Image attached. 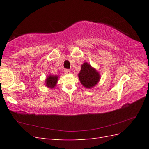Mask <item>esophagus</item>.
I'll list each match as a JSON object with an SVG mask.
<instances>
[{
    "label": "esophagus",
    "instance_id": "1",
    "mask_svg": "<svg viewBox=\"0 0 149 149\" xmlns=\"http://www.w3.org/2000/svg\"><path fill=\"white\" fill-rule=\"evenodd\" d=\"M64 72L66 74H70V70L68 69H65V70H64Z\"/></svg>",
    "mask_w": 149,
    "mask_h": 149
}]
</instances>
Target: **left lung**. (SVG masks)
Here are the masks:
<instances>
[{
    "instance_id": "8db88e82",
    "label": "left lung",
    "mask_w": 149,
    "mask_h": 149,
    "mask_svg": "<svg viewBox=\"0 0 149 149\" xmlns=\"http://www.w3.org/2000/svg\"><path fill=\"white\" fill-rule=\"evenodd\" d=\"M78 76L81 83L86 88H91L95 86L100 79L99 72L86 62L81 65Z\"/></svg>"
}]
</instances>
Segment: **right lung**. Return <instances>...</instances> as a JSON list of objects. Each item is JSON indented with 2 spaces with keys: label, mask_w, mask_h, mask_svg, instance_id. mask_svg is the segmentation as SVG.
I'll list each match as a JSON object with an SVG mask.
<instances>
[{
  "label": "right lung",
  "mask_w": 149,
  "mask_h": 149,
  "mask_svg": "<svg viewBox=\"0 0 149 149\" xmlns=\"http://www.w3.org/2000/svg\"><path fill=\"white\" fill-rule=\"evenodd\" d=\"M58 75H49L45 80V85L47 87L50 88H54L57 84L58 81Z\"/></svg>",
  "instance_id": "obj_1"
}]
</instances>
